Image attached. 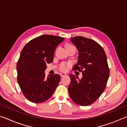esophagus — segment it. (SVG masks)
Listing matches in <instances>:
<instances>
[{"label": "esophagus", "mask_w": 127, "mask_h": 127, "mask_svg": "<svg viewBox=\"0 0 127 127\" xmlns=\"http://www.w3.org/2000/svg\"><path fill=\"white\" fill-rule=\"evenodd\" d=\"M60 75H61V77H63V76H66V74L65 73H60Z\"/></svg>", "instance_id": "esophagus-1"}]
</instances>
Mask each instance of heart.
Returning <instances> with one entry per match:
<instances>
[{
	"mask_svg": "<svg viewBox=\"0 0 127 127\" xmlns=\"http://www.w3.org/2000/svg\"><path fill=\"white\" fill-rule=\"evenodd\" d=\"M72 45H70L68 44V45H66V47H69V46H70ZM68 64H65V63H61L60 64L59 66V69L62 71H66V70H67L68 69Z\"/></svg>",
	"mask_w": 127,
	"mask_h": 127,
	"instance_id": "heart-1",
	"label": "heart"
}]
</instances>
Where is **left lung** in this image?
<instances>
[{"label":"left lung","instance_id":"left-lung-1","mask_svg":"<svg viewBox=\"0 0 127 127\" xmlns=\"http://www.w3.org/2000/svg\"><path fill=\"white\" fill-rule=\"evenodd\" d=\"M78 50V62L73 70L82 72L81 79L70 74L68 87L71 99L77 105L88 106L99 98L106 86L110 70L106 53L97 42L82 36L70 38Z\"/></svg>","mask_w":127,"mask_h":127}]
</instances>
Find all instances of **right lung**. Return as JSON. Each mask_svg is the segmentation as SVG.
<instances>
[{"instance_id": "add662e5", "label": "right lung", "mask_w": 127, "mask_h": 127, "mask_svg": "<svg viewBox=\"0 0 127 127\" xmlns=\"http://www.w3.org/2000/svg\"><path fill=\"white\" fill-rule=\"evenodd\" d=\"M63 37L50 35L38 36L23 48L17 62V81L25 97L30 101L42 103L53 95L61 76L49 75L45 78L46 63L53 62L57 46Z\"/></svg>"}]
</instances>
